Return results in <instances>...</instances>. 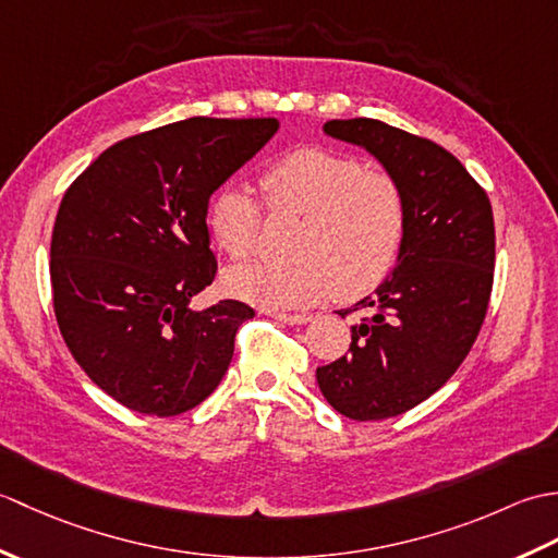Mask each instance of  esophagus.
Returning <instances> with one entry per match:
<instances>
[{
    "label": "esophagus",
    "mask_w": 558,
    "mask_h": 558,
    "mask_svg": "<svg viewBox=\"0 0 558 558\" xmlns=\"http://www.w3.org/2000/svg\"><path fill=\"white\" fill-rule=\"evenodd\" d=\"M268 316L276 318V322L280 324H288V326H304L312 322L310 314H280V312H270Z\"/></svg>",
    "instance_id": "1"
}]
</instances>
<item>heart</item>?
Here are the masks:
<instances>
[{"label": "heart", "instance_id": "obj_1", "mask_svg": "<svg viewBox=\"0 0 558 558\" xmlns=\"http://www.w3.org/2000/svg\"><path fill=\"white\" fill-rule=\"evenodd\" d=\"M272 213H294L300 258H258L228 272V290L266 310H298L333 290L354 300L372 292L396 268L408 232V201L400 182L381 168H366L352 153L300 148L260 174ZM208 228L232 258L254 252L264 206L240 186H225L208 206Z\"/></svg>", "mask_w": 558, "mask_h": 558}]
</instances>
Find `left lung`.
I'll use <instances>...</instances> for the list:
<instances>
[{
  "label": "left lung",
  "instance_id": "obj_1",
  "mask_svg": "<svg viewBox=\"0 0 558 558\" xmlns=\"http://www.w3.org/2000/svg\"><path fill=\"white\" fill-rule=\"evenodd\" d=\"M324 132L369 150L408 201L393 276L352 310L364 316L345 357L316 369L340 414L388 420L434 396L475 345L494 286V213L462 162L429 138L369 117L330 120Z\"/></svg>",
  "mask_w": 558,
  "mask_h": 558
}]
</instances>
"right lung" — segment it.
<instances>
[{
	"mask_svg": "<svg viewBox=\"0 0 558 558\" xmlns=\"http://www.w3.org/2000/svg\"><path fill=\"white\" fill-rule=\"evenodd\" d=\"M276 117H192L117 141L59 204L50 280L81 369L124 408L172 417L218 388L254 310L189 302L218 272L208 198L278 132Z\"/></svg>",
	"mask_w": 558,
	"mask_h": 558,
	"instance_id": "right-lung-1",
	"label": "right lung"
}]
</instances>
